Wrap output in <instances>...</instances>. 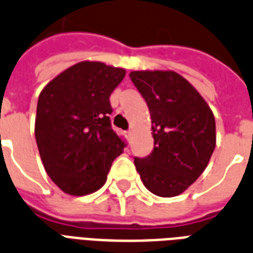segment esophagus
I'll use <instances>...</instances> for the list:
<instances>
[{"label":"esophagus","mask_w":253,"mask_h":253,"mask_svg":"<svg viewBox=\"0 0 253 253\" xmlns=\"http://www.w3.org/2000/svg\"><path fill=\"white\" fill-rule=\"evenodd\" d=\"M126 138H127V139H130V138H131V130L126 131Z\"/></svg>","instance_id":"1"}]
</instances>
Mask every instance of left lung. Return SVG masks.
Segmentation results:
<instances>
[{"instance_id":"8db88e82","label":"left lung","mask_w":253,"mask_h":253,"mask_svg":"<svg viewBox=\"0 0 253 253\" xmlns=\"http://www.w3.org/2000/svg\"><path fill=\"white\" fill-rule=\"evenodd\" d=\"M130 78L147 103L154 148L134 158L144 187L171 198L199 178L216 144L215 118L194 86L175 71H131Z\"/></svg>"}]
</instances>
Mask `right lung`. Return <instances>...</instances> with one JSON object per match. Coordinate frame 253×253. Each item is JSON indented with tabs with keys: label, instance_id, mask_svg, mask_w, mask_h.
<instances>
[{
	"label": "right lung",
	"instance_id": "1",
	"mask_svg": "<svg viewBox=\"0 0 253 253\" xmlns=\"http://www.w3.org/2000/svg\"><path fill=\"white\" fill-rule=\"evenodd\" d=\"M126 71L84 61L46 84L37 103L36 140L50 179L69 195L105 184L126 140L111 127L110 95Z\"/></svg>",
	"mask_w": 253,
	"mask_h": 253
}]
</instances>
